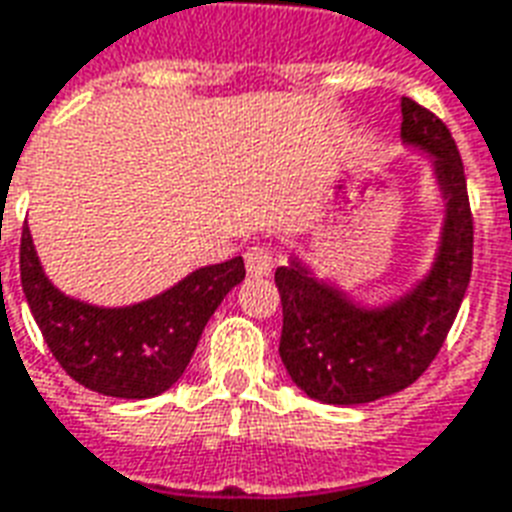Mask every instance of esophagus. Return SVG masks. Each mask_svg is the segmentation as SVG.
Instances as JSON below:
<instances>
[{"instance_id":"esophagus-1","label":"esophagus","mask_w":512,"mask_h":512,"mask_svg":"<svg viewBox=\"0 0 512 512\" xmlns=\"http://www.w3.org/2000/svg\"><path fill=\"white\" fill-rule=\"evenodd\" d=\"M244 263H247V273L249 276H268L273 271V257L260 247H252L244 252Z\"/></svg>"}]
</instances>
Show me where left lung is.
<instances>
[{
    "mask_svg": "<svg viewBox=\"0 0 512 512\" xmlns=\"http://www.w3.org/2000/svg\"><path fill=\"white\" fill-rule=\"evenodd\" d=\"M400 107V139L429 155L446 204L429 271L395 300L365 306L319 279L298 255L276 268L284 314L279 354L295 386L319 403H373L411 386L446 341L470 284L473 214L456 142L429 109L413 99Z\"/></svg>",
    "mask_w": 512,
    "mask_h": 512,
    "instance_id": "1",
    "label": "left lung"
}]
</instances>
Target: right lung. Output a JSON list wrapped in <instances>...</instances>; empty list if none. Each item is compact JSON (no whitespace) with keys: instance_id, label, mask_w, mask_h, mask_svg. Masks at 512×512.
<instances>
[{"instance_id":"1","label":"right lung","mask_w":512,"mask_h":512,"mask_svg":"<svg viewBox=\"0 0 512 512\" xmlns=\"http://www.w3.org/2000/svg\"><path fill=\"white\" fill-rule=\"evenodd\" d=\"M244 260L204 265L134 306L69 298L45 276L29 225L21 236V284L34 322L69 376L99 395L147 400L177 384L206 322L244 282Z\"/></svg>"}]
</instances>
